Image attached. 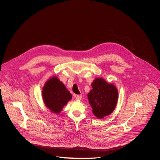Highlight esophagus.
Here are the masks:
<instances>
[{
	"mask_svg": "<svg viewBox=\"0 0 160 160\" xmlns=\"http://www.w3.org/2000/svg\"><path fill=\"white\" fill-rule=\"evenodd\" d=\"M74 97L76 98V100H77V101L81 100V98H82V97L79 96V95H74Z\"/></svg>",
	"mask_w": 160,
	"mask_h": 160,
	"instance_id": "obj_1",
	"label": "esophagus"
}]
</instances>
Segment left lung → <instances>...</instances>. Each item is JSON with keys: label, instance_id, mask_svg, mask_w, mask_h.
Here are the masks:
<instances>
[{"label": "left lung", "instance_id": "obj_1", "mask_svg": "<svg viewBox=\"0 0 160 160\" xmlns=\"http://www.w3.org/2000/svg\"><path fill=\"white\" fill-rule=\"evenodd\" d=\"M92 89L88 94V99L92 113L101 119L109 116L116 108L118 101V90L113 84L103 78H95L91 84Z\"/></svg>", "mask_w": 160, "mask_h": 160}]
</instances>
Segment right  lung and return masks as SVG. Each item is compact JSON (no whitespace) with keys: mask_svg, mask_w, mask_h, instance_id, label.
<instances>
[{"mask_svg":"<svg viewBox=\"0 0 160 160\" xmlns=\"http://www.w3.org/2000/svg\"><path fill=\"white\" fill-rule=\"evenodd\" d=\"M44 105L52 113L58 114L72 96L65 86L56 76L49 78L42 89Z\"/></svg>","mask_w":160,"mask_h":160,"instance_id":"right-lung-1","label":"right lung"}]
</instances>
